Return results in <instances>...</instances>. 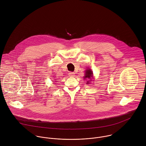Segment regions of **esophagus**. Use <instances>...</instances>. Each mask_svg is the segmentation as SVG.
I'll return each instance as SVG.
<instances>
[{
	"mask_svg": "<svg viewBox=\"0 0 146 146\" xmlns=\"http://www.w3.org/2000/svg\"><path fill=\"white\" fill-rule=\"evenodd\" d=\"M68 75H69L70 77H74V76H75V73H74V72H69V73H68Z\"/></svg>",
	"mask_w": 146,
	"mask_h": 146,
	"instance_id": "obj_1",
	"label": "esophagus"
}]
</instances>
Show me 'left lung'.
Returning a JSON list of instances; mask_svg holds the SVG:
<instances>
[{
  "label": "left lung",
  "instance_id": "8db88e82",
  "mask_svg": "<svg viewBox=\"0 0 146 146\" xmlns=\"http://www.w3.org/2000/svg\"><path fill=\"white\" fill-rule=\"evenodd\" d=\"M93 78V71L91 70V69L88 68L87 70H86L85 71V76H84V79H86V80H89L88 81H87L86 84H89L90 82L92 81V79ZM91 80L90 81V80Z\"/></svg>",
  "mask_w": 146,
  "mask_h": 146
}]
</instances>
